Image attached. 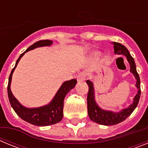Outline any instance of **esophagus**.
<instances>
[{
  "instance_id": "1",
  "label": "esophagus",
  "mask_w": 148,
  "mask_h": 148,
  "mask_svg": "<svg viewBox=\"0 0 148 148\" xmlns=\"http://www.w3.org/2000/svg\"><path fill=\"white\" fill-rule=\"evenodd\" d=\"M85 78H86V73L84 72H82L77 75V81L78 82H83V81L85 80Z\"/></svg>"
}]
</instances>
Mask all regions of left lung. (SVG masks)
Instances as JSON below:
<instances>
[{
  "label": "left lung",
  "mask_w": 148,
  "mask_h": 148,
  "mask_svg": "<svg viewBox=\"0 0 148 148\" xmlns=\"http://www.w3.org/2000/svg\"><path fill=\"white\" fill-rule=\"evenodd\" d=\"M113 45H114V52L116 54L125 55L127 57V59L130 63V72L134 75L137 81L136 86L138 89V93L136 94L133 99V103L129 108L127 109H124L120 113H113L111 111L103 110L99 108L94 99L93 84L89 80L86 82L89 87L88 93H87V111H88L89 117L94 122L100 124V125H107V126L117 125L119 123L125 121L137 107L141 95L140 78H139V75L136 71L134 59L130 56L129 51L125 46L118 42H113Z\"/></svg>",
  "instance_id": "8db88e82"
}]
</instances>
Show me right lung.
Masks as SVG:
<instances>
[{
    "instance_id": "right-lung-1",
    "label": "right lung",
    "mask_w": 148,
    "mask_h": 148,
    "mask_svg": "<svg viewBox=\"0 0 148 148\" xmlns=\"http://www.w3.org/2000/svg\"><path fill=\"white\" fill-rule=\"evenodd\" d=\"M53 44V41L50 40H40L31 45L24 53H22L20 57L17 60L15 67L13 68L9 77V82L7 86L8 97L11 106L18 116L24 121L37 126H47V125H54L61 121L63 118V108H64V100L66 94L69 92L71 89L75 86L77 83L76 79H72L66 81L63 84L58 92L56 93L52 102L47 106H44L38 108H26L18 102V100L12 95L10 90V83H11L12 75L13 71L15 70L18 61L24 55V53L28 51L33 49L39 47L49 46Z\"/></svg>"
}]
</instances>
